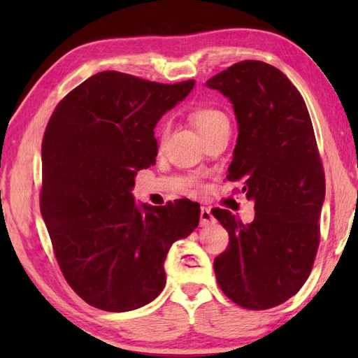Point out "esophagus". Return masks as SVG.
<instances>
[{
  "mask_svg": "<svg viewBox=\"0 0 358 358\" xmlns=\"http://www.w3.org/2000/svg\"><path fill=\"white\" fill-rule=\"evenodd\" d=\"M214 223V215L210 214V210L208 208H201L200 210V224L201 226H209Z\"/></svg>",
  "mask_w": 358,
  "mask_h": 358,
  "instance_id": "1",
  "label": "esophagus"
}]
</instances>
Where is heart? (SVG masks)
I'll list each match as a JSON object with an SVG mask.
<instances>
[{
  "label": "heart",
  "instance_id": "heart-1",
  "mask_svg": "<svg viewBox=\"0 0 358 358\" xmlns=\"http://www.w3.org/2000/svg\"><path fill=\"white\" fill-rule=\"evenodd\" d=\"M191 120L206 140L214 138L218 134L231 131L229 117L222 109L212 108V106H204V108L195 109L191 113ZM159 134H162V138L164 140L167 134V123H163L162 127H159Z\"/></svg>",
  "mask_w": 358,
  "mask_h": 358
}]
</instances>
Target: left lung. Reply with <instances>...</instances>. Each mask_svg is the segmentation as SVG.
Here are the masks:
<instances>
[{"label":"left lung","instance_id":"1","mask_svg":"<svg viewBox=\"0 0 358 358\" xmlns=\"http://www.w3.org/2000/svg\"><path fill=\"white\" fill-rule=\"evenodd\" d=\"M232 103L238 124L227 180L255 204L252 223L212 214L229 232L214 260L218 286L238 306H278L300 291L320 241L324 173L305 100L286 75L246 59L206 81Z\"/></svg>","mask_w":358,"mask_h":358}]
</instances>
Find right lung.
Returning <instances> with one entry per match:
<instances>
[{"mask_svg": "<svg viewBox=\"0 0 358 358\" xmlns=\"http://www.w3.org/2000/svg\"><path fill=\"white\" fill-rule=\"evenodd\" d=\"M194 85L106 71L52 113L41 146V215L64 278L90 306L126 313L155 300L171 246L199 226V203L138 206L132 195L136 172L155 164L157 123Z\"/></svg>", "mask_w": 358, "mask_h": 358, "instance_id": "right-lung-1", "label": "right lung"}]
</instances>
